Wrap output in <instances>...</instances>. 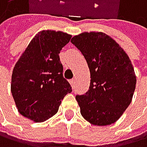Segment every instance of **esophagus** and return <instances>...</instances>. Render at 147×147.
Listing matches in <instances>:
<instances>
[{"instance_id": "obj_1", "label": "esophagus", "mask_w": 147, "mask_h": 147, "mask_svg": "<svg viewBox=\"0 0 147 147\" xmlns=\"http://www.w3.org/2000/svg\"><path fill=\"white\" fill-rule=\"evenodd\" d=\"M70 85L72 86V88H75V85H76V81H75V80H70Z\"/></svg>"}]
</instances>
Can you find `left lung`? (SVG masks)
<instances>
[{
    "instance_id": "left-lung-1",
    "label": "left lung",
    "mask_w": 147,
    "mask_h": 147,
    "mask_svg": "<svg viewBox=\"0 0 147 147\" xmlns=\"http://www.w3.org/2000/svg\"><path fill=\"white\" fill-rule=\"evenodd\" d=\"M90 71L89 89L76 96L82 117L90 124L115 123L130 105L136 78L124 49L103 32H83L73 37Z\"/></svg>"
}]
</instances>
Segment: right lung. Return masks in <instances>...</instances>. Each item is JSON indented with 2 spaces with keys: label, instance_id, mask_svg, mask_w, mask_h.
<instances>
[{
  "label": "right lung",
  "instance_id": "1",
  "mask_svg": "<svg viewBox=\"0 0 147 147\" xmlns=\"http://www.w3.org/2000/svg\"><path fill=\"white\" fill-rule=\"evenodd\" d=\"M71 35L42 30L26 48L15 64L11 91L20 114L34 122L53 117L64 96L72 91L63 77L59 52Z\"/></svg>",
  "mask_w": 147,
  "mask_h": 147
}]
</instances>
